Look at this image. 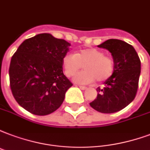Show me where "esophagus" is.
<instances>
[{
	"mask_svg": "<svg viewBox=\"0 0 150 150\" xmlns=\"http://www.w3.org/2000/svg\"><path fill=\"white\" fill-rule=\"evenodd\" d=\"M79 88L81 90H85L87 89V87H85V86H79Z\"/></svg>",
	"mask_w": 150,
	"mask_h": 150,
	"instance_id": "obj_1",
	"label": "esophagus"
}]
</instances>
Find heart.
<instances>
[{
  "label": "heart",
  "instance_id": "b5f03b06",
  "mask_svg": "<svg viewBox=\"0 0 150 150\" xmlns=\"http://www.w3.org/2000/svg\"><path fill=\"white\" fill-rule=\"evenodd\" d=\"M64 73L70 77L83 68L85 70L76 74L74 81L80 84H89L95 81H105L115 71V61L111 56L96 48H84L74 54H67L62 59Z\"/></svg>",
  "mask_w": 150,
  "mask_h": 150
}]
</instances>
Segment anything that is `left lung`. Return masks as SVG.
<instances>
[{
	"label": "left lung",
	"instance_id": "8db88e82",
	"mask_svg": "<svg viewBox=\"0 0 150 150\" xmlns=\"http://www.w3.org/2000/svg\"><path fill=\"white\" fill-rule=\"evenodd\" d=\"M98 47L111 53L115 71L103 88H96L97 96L90 106L101 113H115L134 100L141 73L140 58L131 45L119 39H108Z\"/></svg>",
	"mask_w": 150,
	"mask_h": 150
}]
</instances>
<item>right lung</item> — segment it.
<instances>
[{"label": "right lung", "instance_id": "add662e5", "mask_svg": "<svg viewBox=\"0 0 150 150\" xmlns=\"http://www.w3.org/2000/svg\"><path fill=\"white\" fill-rule=\"evenodd\" d=\"M70 44L43 33L24 40L12 55L9 66L11 91L22 108L47 115L62 105L73 85L63 74L62 59Z\"/></svg>", "mask_w": 150, "mask_h": 150}]
</instances>
